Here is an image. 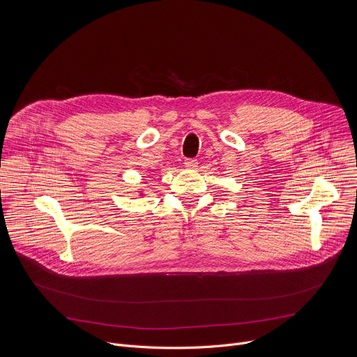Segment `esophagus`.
<instances>
[{
    "instance_id": "esophagus-1",
    "label": "esophagus",
    "mask_w": 357,
    "mask_h": 357,
    "mask_svg": "<svg viewBox=\"0 0 357 357\" xmlns=\"http://www.w3.org/2000/svg\"><path fill=\"white\" fill-rule=\"evenodd\" d=\"M183 164H185V167L189 168V169H196V167H197V160H195V158H186Z\"/></svg>"
}]
</instances>
